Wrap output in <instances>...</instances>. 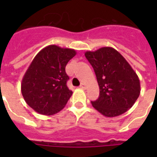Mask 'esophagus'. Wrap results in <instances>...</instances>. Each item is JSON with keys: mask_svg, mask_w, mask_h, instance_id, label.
Here are the masks:
<instances>
[{"mask_svg": "<svg viewBox=\"0 0 157 157\" xmlns=\"http://www.w3.org/2000/svg\"><path fill=\"white\" fill-rule=\"evenodd\" d=\"M80 87H81V89H86V83H84V82H82V83L81 84V86H80Z\"/></svg>", "mask_w": 157, "mask_h": 157, "instance_id": "obj_1", "label": "esophagus"}]
</instances>
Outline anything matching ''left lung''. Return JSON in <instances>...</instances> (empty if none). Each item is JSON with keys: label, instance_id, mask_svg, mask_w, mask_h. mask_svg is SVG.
Masks as SVG:
<instances>
[{"label": "left lung", "instance_id": "obj_1", "mask_svg": "<svg viewBox=\"0 0 157 157\" xmlns=\"http://www.w3.org/2000/svg\"><path fill=\"white\" fill-rule=\"evenodd\" d=\"M86 59L95 72L99 97L92 106L104 117H115L132 107L140 94V81L136 72L117 50L102 47L86 51Z\"/></svg>", "mask_w": 157, "mask_h": 157}]
</instances>
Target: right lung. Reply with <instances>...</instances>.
I'll use <instances>...</instances> for the list:
<instances>
[{
  "label": "right lung",
  "mask_w": 157,
  "mask_h": 157,
  "mask_svg": "<svg viewBox=\"0 0 157 157\" xmlns=\"http://www.w3.org/2000/svg\"><path fill=\"white\" fill-rule=\"evenodd\" d=\"M76 50L48 45L33 59L22 80L21 91L29 107L39 114L52 116L60 112L72 94L67 86V63Z\"/></svg>",
  "instance_id": "add662e5"
}]
</instances>
